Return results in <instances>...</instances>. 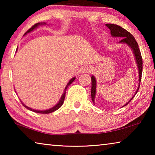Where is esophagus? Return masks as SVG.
I'll use <instances>...</instances> for the list:
<instances>
[{
    "instance_id": "1",
    "label": "esophagus",
    "mask_w": 155,
    "mask_h": 155,
    "mask_svg": "<svg viewBox=\"0 0 155 155\" xmlns=\"http://www.w3.org/2000/svg\"><path fill=\"white\" fill-rule=\"evenodd\" d=\"M92 70H93L92 67L88 66V65H86V66H85L83 68V72H85V73L91 72Z\"/></svg>"
}]
</instances>
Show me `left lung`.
<instances>
[{
    "mask_svg": "<svg viewBox=\"0 0 155 155\" xmlns=\"http://www.w3.org/2000/svg\"><path fill=\"white\" fill-rule=\"evenodd\" d=\"M106 26L108 27L110 31H111V35L114 37H120V38H122V40L120 41V42L122 43H126L128 45L130 46V48L133 49V52H134L135 57L136 61H137V64L138 65V70H139V76H140V85H139V87L137 88V91H136V93L135 94L134 96L136 95V94L137 93V91L140 89V82H141V74H142V68H143V61H142V57H141V52L139 48V46L137 41H136L134 37L132 35V34H130L128 31H127L124 28L122 27H120V26L117 25H114V24H106ZM96 81L95 78H94V76L91 77V100H92V102L94 103V98H95V94H96ZM134 96L131 98L128 103L125 104L124 106L127 105V104L130 103V102L132 101V99L134 98ZM123 106V107H124Z\"/></svg>",
    "mask_w": 155,
    "mask_h": 155,
    "instance_id": "left-lung-1",
    "label": "left lung"
}]
</instances>
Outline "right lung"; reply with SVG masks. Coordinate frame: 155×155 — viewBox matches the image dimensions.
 <instances>
[{"label":"right lung","mask_w":155,"mask_h":155,"mask_svg":"<svg viewBox=\"0 0 155 155\" xmlns=\"http://www.w3.org/2000/svg\"><path fill=\"white\" fill-rule=\"evenodd\" d=\"M40 25H41L40 23H37V24H35V25H34L33 26H32V27H31L29 28V29H28V30L27 31V32H26V33H25V35H26V34L28 33L31 32V31H32L33 29H35V28L37 27H38V26ZM74 79H75V78H72V79L70 80V81H69V82H68V83L67 84V85H66V87H65V88L64 92V94H62V96H61V100H60L59 103H57L55 106L52 107V108L50 109H48V110H46V111H38V110H35V109H32L29 108V107H27L26 105H25L24 104H22L23 106H24L25 107H26V108H27V109H28V110H31V111H33L35 112V113H39V114H50V113H52V112L55 111L56 110L59 109L60 108V107H61L62 106V104H63V103H64V99H65V91H66L67 88H68V86H69V85H70V84H71V83L73 82V81H74Z\"/></svg>","instance_id":"add662e5"}]
</instances>
